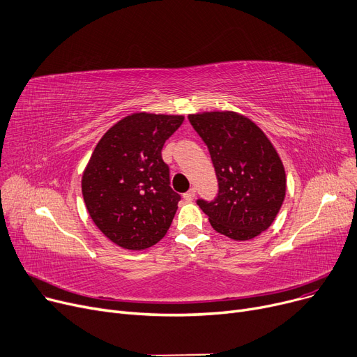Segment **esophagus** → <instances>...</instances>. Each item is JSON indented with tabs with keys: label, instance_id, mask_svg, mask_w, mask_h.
Returning <instances> with one entry per match:
<instances>
[{
	"label": "esophagus",
	"instance_id": "1",
	"mask_svg": "<svg viewBox=\"0 0 357 357\" xmlns=\"http://www.w3.org/2000/svg\"><path fill=\"white\" fill-rule=\"evenodd\" d=\"M194 198H195V190L194 188H191L188 192L183 194L185 201H194Z\"/></svg>",
	"mask_w": 357,
	"mask_h": 357
}]
</instances>
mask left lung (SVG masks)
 <instances>
[{"instance_id":"obj_1","label":"left lung","mask_w":357,"mask_h":357,"mask_svg":"<svg viewBox=\"0 0 357 357\" xmlns=\"http://www.w3.org/2000/svg\"><path fill=\"white\" fill-rule=\"evenodd\" d=\"M207 144L218 192L197 199L215 231L250 240L269 229L284 202L287 178L275 147L252 120L233 111L188 116Z\"/></svg>"}]
</instances>
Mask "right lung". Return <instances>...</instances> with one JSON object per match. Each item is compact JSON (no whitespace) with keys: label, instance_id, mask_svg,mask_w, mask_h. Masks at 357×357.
Returning <instances> with one entry per match:
<instances>
[{"label":"right lung","instance_id":"right-lung-1","mask_svg":"<svg viewBox=\"0 0 357 357\" xmlns=\"http://www.w3.org/2000/svg\"><path fill=\"white\" fill-rule=\"evenodd\" d=\"M182 116L136 112L112 126L85 167L82 195L96 226L128 250L152 248L171 227L181 195L162 147Z\"/></svg>","mask_w":357,"mask_h":357}]
</instances>
